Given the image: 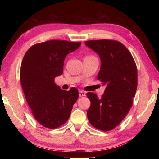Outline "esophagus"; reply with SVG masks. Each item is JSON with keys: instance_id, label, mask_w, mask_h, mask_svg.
<instances>
[{"instance_id": "obj_1", "label": "esophagus", "mask_w": 159, "mask_h": 159, "mask_svg": "<svg viewBox=\"0 0 159 159\" xmlns=\"http://www.w3.org/2000/svg\"><path fill=\"white\" fill-rule=\"evenodd\" d=\"M85 95H86V93H85V92H83V91H82V90L79 91V96H80V97L85 96Z\"/></svg>"}]
</instances>
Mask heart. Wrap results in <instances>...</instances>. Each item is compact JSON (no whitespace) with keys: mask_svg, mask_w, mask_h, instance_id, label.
I'll list each match as a JSON object with an SVG mask.
<instances>
[{"mask_svg":"<svg viewBox=\"0 0 159 159\" xmlns=\"http://www.w3.org/2000/svg\"><path fill=\"white\" fill-rule=\"evenodd\" d=\"M93 57V56H89V57Z\"/></svg>","mask_w":159,"mask_h":159,"instance_id":"b5f03b06","label":"heart"}]
</instances>
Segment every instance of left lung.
I'll return each mask as SVG.
<instances>
[{
	"instance_id": "8db88e82",
	"label": "left lung",
	"mask_w": 159,
	"mask_h": 159,
	"mask_svg": "<svg viewBox=\"0 0 159 159\" xmlns=\"http://www.w3.org/2000/svg\"><path fill=\"white\" fill-rule=\"evenodd\" d=\"M85 44L96 52L101 66L98 80L105 86L101 98L88 92L91 106L87 118L93 127L102 131L116 128L129 112L137 87L136 64L126 47L115 40H90Z\"/></svg>"
}]
</instances>
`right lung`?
I'll return each mask as SVG.
<instances>
[{
    "label": "right lung",
    "mask_w": 159,
    "mask_h": 159,
    "mask_svg": "<svg viewBox=\"0 0 159 159\" xmlns=\"http://www.w3.org/2000/svg\"><path fill=\"white\" fill-rule=\"evenodd\" d=\"M80 42L50 40L33 46L26 52L20 67V82L35 120L43 126L58 128L69 119L79 98L75 87L62 90L55 78L63 74L66 56Z\"/></svg>",
    "instance_id": "1"
}]
</instances>
